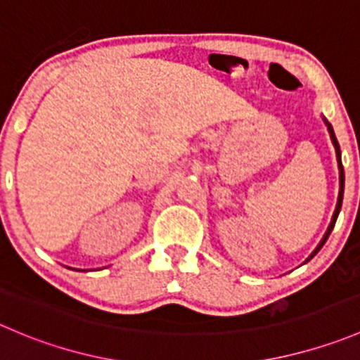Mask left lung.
<instances>
[{
    "label": "left lung",
    "mask_w": 360,
    "mask_h": 360,
    "mask_svg": "<svg viewBox=\"0 0 360 360\" xmlns=\"http://www.w3.org/2000/svg\"><path fill=\"white\" fill-rule=\"evenodd\" d=\"M326 124H327V130H329V134H330V141H333V144H334V149H336L338 169H340V197H338L336 211H334V214H333V219H330V225H329V229H327L326 236H323V239L320 240V244H319V246H316V250L313 251V255H311V257H315V255L319 253V251H320V248H322L323 244H326L327 237H329V236H330V232H333L334 225H336L338 214H340V211H341V202H343V191H345V172H343V163H341V151H340V144H338V141H336V135H334V130H333V127H330V124L327 123V121H326ZM311 257H309V258H311ZM309 258H308V260H309Z\"/></svg>",
    "instance_id": "8db88e82"
}]
</instances>
